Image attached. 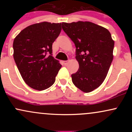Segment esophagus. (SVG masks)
<instances>
[{
  "label": "esophagus",
  "mask_w": 132,
  "mask_h": 132,
  "mask_svg": "<svg viewBox=\"0 0 132 132\" xmlns=\"http://www.w3.org/2000/svg\"><path fill=\"white\" fill-rule=\"evenodd\" d=\"M68 63H69V61H63V63L65 65V66H66V65H67L68 64Z\"/></svg>",
  "instance_id": "1"
}]
</instances>
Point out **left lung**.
<instances>
[{
  "instance_id": "1",
  "label": "left lung",
  "mask_w": 132,
  "mask_h": 132,
  "mask_svg": "<svg viewBox=\"0 0 132 132\" xmlns=\"http://www.w3.org/2000/svg\"><path fill=\"white\" fill-rule=\"evenodd\" d=\"M62 28L75 44L79 69L71 75L73 84L84 92L99 87L113 60L114 41L107 28L90 22H63Z\"/></svg>"
}]
</instances>
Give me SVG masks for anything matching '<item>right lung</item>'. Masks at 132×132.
I'll return each instance as SVG.
<instances>
[{
    "label": "right lung",
    "mask_w": 132,
    "mask_h": 132,
    "mask_svg": "<svg viewBox=\"0 0 132 132\" xmlns=\"http://www.w3.org/2000/svg\"><path fill=\"white\" fill-rule=\"evenodd\" d=\"M61 31V23L43 22L26 27L15 38L13 58L25 83L43 90L51 87L61 68L52 56V45Z\"/></svg>",
    "instance_id": "add662e5"
}]
</instances>
